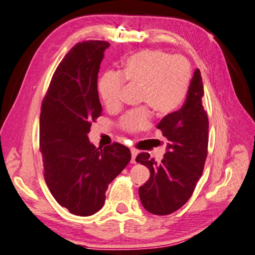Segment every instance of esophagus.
<instances>
[{
    "label": "esophagus",
    "instance_id": "esophagus-1",
    "mask_svg": "<svg viewBox=\"0 0 255 255\" xmlns=\"http://www.w3.org/2000/svg\"><path fill=\"white\" fill-rule=\"evenodd\" d=\"M130 152H131V161H130V162H131V163H136L137 149H136V148H134V147H131V148H130Z\"/></svg>",
    "mask_w": 255,
    "mask_h": 255
}]
</instances>
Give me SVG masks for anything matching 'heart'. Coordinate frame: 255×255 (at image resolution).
<instances>
[{
	"label": "heart",
	"mask_w": 255,
	"mask_h": 255,
	"mask_svg": "<svg viewBox=\"0 0 255 255\" xmlns=\"http://www.w3.org/2000/svg\"><path fill=\"white\" fill-rule=\"evenodd\" d=\"M189 77L191 67L183 56L169 55L161 50H145L125 60L120 74L106 72L100 78L98 88L104 106L117 109L125 80L140 87V103L147 104L159 116H167L183 102ZM151 117L149 110L143 108L127 112L121 117L119 125L125 131L135 134L149 126Z\"/></svg>",
	"instance_id": "b5f03b06"
}]
</instances>
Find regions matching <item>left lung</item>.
Returning a JSON list of instances; mask_svg holds the SVG:
<instances>
[{
  "label": "left lung",
  "instance_id": "8db88e82",
  "mask_svg": "<svg viewBox=\"0 0 255 255\" xmlns=\"http://www.w3.org/2000/svg\"><path fill=\"white\" fill-rule=\"evenodd\" d=\"M203 84L199 69L194 71L187 98L178 111L167 115L157 125L169 140L161 162L148 153H139L136 162L148 168V180L138 189L148 212L165 216L189 200L203 172L208 155L209 119L202 104Z\"/></svg>",
  "mask_w": 255,
  "mask_h": 255
}]
</instances>
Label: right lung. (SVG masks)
<instances>
[{
    "label": "right lung",
    "instance_id": "obj_1",
    "mask_svg": "<svg viewBox=\"0 0 255 255\" xmlns=\"http://www.w3.org/2000/svg\"><path fill=\"white\" fill-rule=\"evenodd\" d=\"M109 46L104 40L77 43L56 68L42 103L44 178L56 202L76 216H92L102 209L109 184L131 157L123 144L98 148L87 136L102 115L98 75Z\"/></svg>",
    "mask_w": 255,
    "mask_h": 255
}]
</instances>
